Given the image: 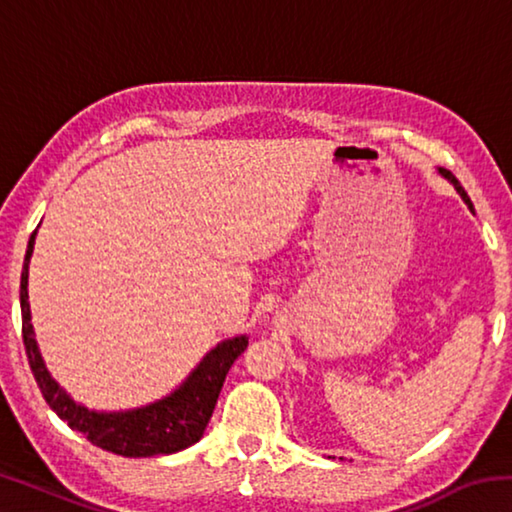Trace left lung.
Wrapping results in <instances>:
<instances>
[{"label":"left lung","mask_w":512,"mask_h":512,"mask_svg":"<svg viewBox=\"0 0 512 512\" xmlns=\"http://www.w3.org/2000/svg\"><path fill=\"white\" fill-rule=\"evenodd\" d=\"M438 173H440V176H443L445 180H449V183L454 185V189H456V192H458V196L463 198V203H465L467 207H470V212H474V205H472V201H470V196L465 194V189L461 187V183H458V180L452 176V171H447V169H438Z\"/></svg>","instance_id":"left-lung-1"}]
</instances>
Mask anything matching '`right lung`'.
<instances>
[{
    "mask_svg": "<svg viewBox=\"0 0 512 512\" xmlns=\"http://www.w3.org/2000/svg\"><path fill=\"white\" fill-rule=\"evenodd\" d=\"M38 230L29 239L24 255L20 280V309H22V339L27 348L29 366L36 377L42 397L56 411L60 420L69 427L88 436L92 445L108 449L112 454L128 458H146L160 454H176L180 449L192 447L203 438L207 422L219 400L225 375L235 359L248 348V336L239 334L225 339L205 354L201 363L189 372V377L176 391L158 402L128 411H92L88 406L72 400L63 386L51 377L42 359L36 332L31 325L29 305V262L36 246Z\"/></svg>",
    "mask_w": 512,
    "mask_h": 512,
    "instance_id": "1",
    "label": "right lung"
}]
</instances>
